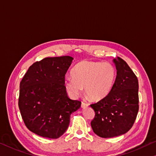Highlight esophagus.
Masks as SVG:
<instances>
[{
  "label": "esophagus",
  "mask_w": 156,
  "mask_h": 156,
  "mask_svg": "<svg viewBox=\"0 0 156 156\" xmlns=\"http://www.w3.org/2000/svg\"><path fill=\"white\" fill-rule=\"evenodd\" d=\"M88 106H89V104H88V103H86L84 102H81V107H82V108H86V107H87Z\"/></svg>",
  "instance_id": "34e87169"
}]
</instances>
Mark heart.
I'll return each mask as SVG.
<instances>
[{
	"instance_id": "obj_1",
	"label": "heart",
	"mask_w": 156,
	"mask_h": 156,
	"mask_svg": "<svg viewBox=\"0 0 156 156\" xmlns=\"http://www.w3.org/2000/svg\"><path fill=\"white\" fill-rule=\"evenodd\" d=\"M73 76H66L64 84L73 97L80 95L85 88L87 96L93 100H102L112 91L116 76V69L109 63L82 61L72 71Z\"/></svg>"
}]
</instances>
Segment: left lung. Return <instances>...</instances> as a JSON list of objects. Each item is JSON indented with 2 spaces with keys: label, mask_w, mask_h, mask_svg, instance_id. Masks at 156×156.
<instances>
[{
  "label": "left lung",
  "mask_w": 156,
  "mask_h": 156,
  "mask_svg": "<svg viewBox=\"0 0 156 156\" xmlns=\"http://www.w3.org/2000/svg\"><path fill=\"white\" fill-rule=\"evenodd\" d=\"M116 77L112 91L99 102L90 105L95 116L90 123L95 134L111 138L126 133L132 128L139 110V83L125 61L113 60Z\"/></svg>",
  "instance_id": "left-lung-1"
}]
</instances>
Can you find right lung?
Instances as JSON below:
<instances>
[{
    "label": "right lung",
    "instance_id": "obj_1",
    "mask_svg": "<svg viewBox=\"0 0 156 156\" xmlns=\"http://www.w3.org/2000/svg\"><path fill=\"white\" fill-rule=\"evenodd\" d=\"M74 58L48 57L30 66L20 82L19 107L26 126L32 133L49 139L63 135L72 113L81 102L69 98L65 75Z\"/></svg>",
    "mask_w": 156,
    "mask_h": 156
}]
</instances>
